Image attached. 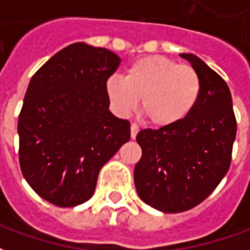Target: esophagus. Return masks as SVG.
Returning a JSON list of instances; mask_svg holds the SVG:
<instances>
[{
    "label": "esophagus",
    "instance_id": "esophagus-1",
    "mask_svg": "<svg viewBox=\"0 0 250 250\" xmlns=\"http://www.w3.org/2000/svg\"><path fill=\"white\" fill-rule=\"evenodd\" d=\"M138 132H139V127H138L135 123H132V125H131V138L135 139L136 135H138Z\"/></svg>",
    "mask_w": 250,
    "mask_h": 250
}]
</instances>
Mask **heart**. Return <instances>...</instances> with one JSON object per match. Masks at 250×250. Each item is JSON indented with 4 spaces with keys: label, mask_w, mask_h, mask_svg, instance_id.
Instances as JSON below:
<instances>
[{
    "label": "heart",
    "mask_w": 250,
    "mask_h": 250,
    "mask_svg": "<svg viewBox=\"0 0 250 250\" xmlns=\"http://www.w3.org/2000/svg\"><path fill=\"white\" fill-rule=\"evenodd\" d=\"M105 91L119 114H131L142 99L141 112L147 122L167 127L193 111L201 93V79L193 66L181 65L167 57L147 56L136 60L125 79L109 77Z\"/></svg>",
    "instance_id": "b5f03b06"
}]
</instances>
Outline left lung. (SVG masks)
<instances>
[{
  "label": "left lung",
  "instance_id": "obj_1",
  "mask_svg": "<svg viewBox=\"0 0 250 250\" xmlns=\"http://www.w3.org/2000/svg\"><path fill=\"white\" fill-rule=\"evenodd\" d=\"M181 57L201 79L195 107L179 123L136 135L142 148L134 170L136 191L145 204L163 213L193 209L214 191L230 166L237 131L225 80L199 57Z\"/></svg>",
  "mask_w": 250,
  "mask_h": 250
}]
</instances>
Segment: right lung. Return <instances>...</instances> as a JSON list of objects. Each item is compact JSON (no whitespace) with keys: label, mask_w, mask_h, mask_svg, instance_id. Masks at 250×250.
Returning a JSON list of instances; mask_svg holds the SVG:
<instances>
[{"label":"right lung","mask_w":250,"mask_h":250,"mask_svg":"<svg viewBox=\"0 0 250 250\" xmlns=\"http://www.w3.org/2000/svg\"><path fill=\"white\" fill-rule=\"evenodd\" d=\"M119 64L114 52L75 42L30 79L17 125L20 166L48 202L84 204L100 168L130 141V122L111 114L105 91Z\"/></svg>","instance_id":"1"}]
</instances>
